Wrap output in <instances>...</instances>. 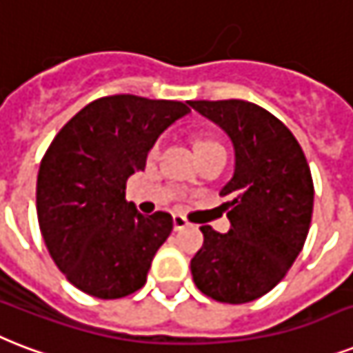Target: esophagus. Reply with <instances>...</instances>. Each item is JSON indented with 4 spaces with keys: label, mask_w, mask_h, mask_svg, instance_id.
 Listing matches in <instances>:
<instances>
[{
    "label": "esophagus",
    "mask_w": 353,
    "mask_h": 353,
    "mask_svg": "<svg viewBox=\"0 0 353 353\" xmlns=\"http://www.w3.org/2000/svg\"><path fill=\"white\" fill-rule=\"evenodd\" d=\"M188 226H191V223L185 219L184 215H173V228H174V230H176V232L184 230V228H188Z\"/></svg>",
    "instance_id": "esophagus-1"
}]
</instances>
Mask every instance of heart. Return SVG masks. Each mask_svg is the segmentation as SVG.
<instances>
[{"label":"heart","mask_w":353,"mask_h":353,"mask_svg":"<svg viewBox=\"0 0 353 353\" xmlns=\"http://www.w3.org/2000/svg\"><path fill=\"white\" fill-rule=\"evenodd\" d=\"M217 147H223L219 139L215 138H208V136H202V138L196 139V152L201 154L204 151H210V149H217ZM158 149V143L154 145V151Z\"/></svg>","instance_id":"heart-1"}]
</instances>
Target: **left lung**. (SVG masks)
Returning <instances> with one entry per match:
<instances>
[{
	"label": "left lung",
	"mask_w": 353,
	"mask_h": 353,
	"mask_svg": "<svg viewBox=\"0 0 353 353\" xmlns=\"http://www.w3.org/2000/svg\"><path fill=\"white\" fill-rule=\"evenodd\" d=\"M230 136L236 171L221 190L230 232L201 226L191 259L196 289L225 304H245L276 288L304 247L313 214V179L302 147L283 123L241 99L188 101Z\"/></svg>",
	"instance_id": "1"
}]
</instances>
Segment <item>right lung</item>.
Here are the masks:
<instances>
[{
    "instance_id": "right-lung-1",
    "label": "right lung",
    "mask_w": 353,
    "mask_h": 353,
    "mask_svg": "<svg viewBox=\"0 0 353 353\" xmlns=\"http://www.w3.org/2000/svg\"><path fill=\"white\" fill-rule=\"evenodd\" d=\"M190 112L180 101L106 95L77 112L48 147L37 180L38 225L54 265L83 293L114 300L145 285L173 217L141 215L125 188L145 169L158 136Z\"/></svg>"
}]
</instances>
